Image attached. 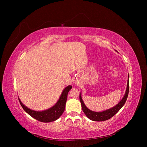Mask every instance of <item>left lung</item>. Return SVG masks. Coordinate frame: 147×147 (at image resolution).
<instances>
[{
    "label": "left lung",
    "instance_id": "obj_1",
    "mask_svg": "<svg viewBox=\"0 0 147 147\" xmlns=\"http://www.w3.org/2000/svg\"><path fill=\"white\" fill-rule=\"evenodd\" d=\"M129 76L128 75L126 90V92L125 94V95L123 97L122 99L116 105H115L114 107H112L111 109H108L105 111H102L101 112H95V111H93L89 110V109H88L83 101L82 98V95L80 93L79 98H80V101L81 105H82V110L84 112V113L85 114L87 117L92 121H105L107 120H109L110 118H111L112 117H113L114 115L121 109L122 107L125 105V104L126 101V99L127 98V96H128V94H129Z\"/></svg>",
    "mask_w": 147,
    "mask_h": 147
}]
</instances>
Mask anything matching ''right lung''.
<instances>
[{
	"label": "right lung",
	"instance_id": "right-lung-1",
	"mask_svg": "<svg viewBox=\"0 0 147 147\" xmlns=\"http://www.w3.org/2000/svg\"><path fill=\"white\" fill-rule=\"evenodd\" d=\"M71 88L72 86L71 85H68L63 90V91L62 92V94L57 103L53 107L50 108V109L44 111H37L31 110L22 103L20 98H18V99L22 109L30 116H32L34 119L41 122H52L59 119L61 115L64 113L65 108L67 95L68 92L70 90V89H71Z\"/></svg>",
	"mask_w": 147,
	"mask_h": 147
}]
</instances>
